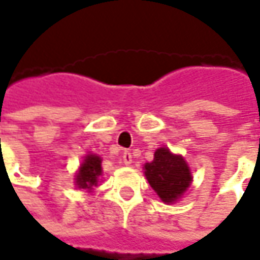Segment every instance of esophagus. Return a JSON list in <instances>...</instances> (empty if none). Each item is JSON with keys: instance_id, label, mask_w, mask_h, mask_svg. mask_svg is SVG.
<instances>
[{"instance_id": "34e87169", "label": "esophagus", "mask_w": 260, "mask_h": 260, "mask_svg": "<svg viewBox=\"0 0 260 260\" xmlns=\"http://www.w3.org/2000/svg\"><path fill=\"white\" fill-rule=\"evenodd\" d=\"M123 162H124V165H130L133 162V156H132V153L128 150L123 152Z\"/></svg>"}]
</instances>
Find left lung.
<instances>
[{"instance_id":"left-lung-1","label":"left lung","mask_w":260,"mask_h":260,"mask_svg":"<svg viewBox=\"0 0 260 260\" xmlns=\"http://www.w3.org/2000/svg\"><path fill=\"white\" fill-rule=\"evenodd\" d=\"M145 175L164 203H174L182 197L192 181L184 157L171 153L166 147L156 150L153 160L145 165Z\"/></svg>"}]
</instances>
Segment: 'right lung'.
Instances as JSON below:
<instances>
[{
  "mask_svg": "<svg viewBox=\"0 0 260 260\" xmlns=\"http://www.w3.org/2000/svg\"><path fill=\"white\" fill-rule=\"evenodd\" d=\"M103 174L101 171V157L95 155H88L84 164L79 168V172L76 175V185L78 188L91 191L92 186L98 184V176Z\"/></svg>",
  "mask_w": 260,
  "mask_h": 260,
  "instance_id": "add662e5",
  "label": "right lung"
}]
</instances>
